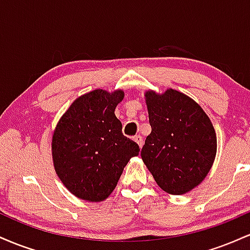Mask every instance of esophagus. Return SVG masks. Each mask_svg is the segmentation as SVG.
Listing matches in <instances>:
<instances>
[{"label": "esophagus", "mask_w": 250, "mask_h": 250, "mask_svg": "<svg viewBox=\"0 0 250 250\" xmlns=\"http://www.w3.org/2000/svg\"><path fill=\"white\" fill-rule=\"evenodd\" d=\"M134 140H135V142H136L137 145L140 146V148H142V146H143V139H142L141 135H136V136L134 137Z\"/></svg>", "instance_id": "obj_1"}]
</instances>
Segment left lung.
Returning <instances> with one entry per match:
<instances>
[{
	"mask_svg": "<svg viewBox=\"0 0 250 250\" xmlns=\"http://www.w3.org/2000/svg\"><path fill=\"white\" fill-rule=\"evenodd\" d=\"M151 133L141 156L157 185L181 195L209 173L216 155V134L207 114L190 97L169 89L146 93Z\"/></svg>",
	"mask_w": 250,
	"mask_h": 250,
	"instance_id": "obj_1",
	"label": "left lung"
}]
</instances>
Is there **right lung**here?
<instances>
[{"label": "right lung", "mask_w": 250, "mask_h": 250, "mask_svg": "<svg viewBox=\"0 0 250 250\" xmlns=\"http://www.w3.org/2000/svg\"><path fill=\"white\" fill-rule=\"evenodd\" d=\"M123 91L97 89L75 100L54 131V167L79 199L99 202L116 187L123 168L140 147L125 136L115 108Z\"/></svg>", "instance_id": "1"}]
</instances>
